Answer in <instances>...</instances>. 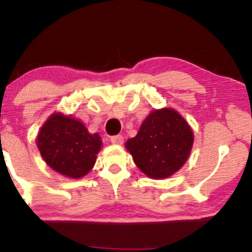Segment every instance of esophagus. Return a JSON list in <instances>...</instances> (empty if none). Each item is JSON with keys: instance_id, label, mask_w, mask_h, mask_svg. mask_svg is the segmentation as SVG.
<instances>
[{"instance_id": "obj_1", "label": "esophagus", "mask_w": 252, "mask_h": 252, "mask_svg": "<svg viewBox=\"0 0 252 252\" xmlns=\"http://www.w3.org/2000/svg\"><path fill=\"white\" fill-rule=\"evenodd\" d=\"M124 141V138L122 135H114L111 138V142L112 144H116V145H122Z\"/></svg>"}]
</instances>
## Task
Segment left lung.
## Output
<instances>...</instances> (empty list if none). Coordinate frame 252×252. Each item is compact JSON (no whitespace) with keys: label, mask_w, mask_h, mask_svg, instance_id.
I'll return each mask as SVG.
<instances>
[{"label":"left lung","mask_w":252,"mask_h":252,"mask_svg":"<svg viewBox=\"0 0 252 252\" xmlns=\"http://www.w3.org/2000/svg\"><path fill=\"white\" fill-rule=\"evenodd\" d=\"M194 134L184 118L172 108L155 110L142 122L126 147L142 173L154 179L171 177L187 162Z\"/></svg>","instance_id":"8db88e82"}]
</instances>
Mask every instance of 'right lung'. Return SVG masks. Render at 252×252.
<instances>
[{"instance_id":"right-lung-1","label":"right lung","mask_w":252,"mask_h":252,"mask_svg":"<svg viewBox=\"0 0 252 252\" xmlns=\"http://www.w3.org/2000/svg\"><path fill=\"white\" fill-rule=\"evenodd\" d=\"M36 145L51 168L75 179L93 169L102 141L78 119L55 113L40 129Z\"/></svg>"}]
</instances>
